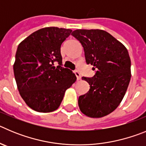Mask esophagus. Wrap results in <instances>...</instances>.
<instances>
[{
	"instance_id": "esophagus-1",
	"label": "esophagus",
	"mask_w": 146,
	"mask_h": 146,
	"mask_svg": "<svg viewBox=\"0 0 146 146\" xmlns=\"http://www.w3.org/2000/svg\"><path fill=\"white\" fill-rule=\"evenodd\" d=\"M74 74H75L76 77H77V80H80L81 79V75L80 74L79 72H77V71H74Z\"/></svg>"
}]
</instances>
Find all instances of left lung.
I'll return each mask as SVG.
<instances>
[{"label":"left lung","mask_w":146,"mask_h":146,"mask_svg":"<svg viewBox=\"0 0 146 146\" xmlns=\"http://www.w3.org/2000/svg\"><path fill=\"white\" fill-rule=\"evenodd\" d=\"M72 35L84 49L86 63L95 75L82 77L88 82L87 94L78 99L80 110L90 118H102L118 108L131 79V60L123 44L105 31L78 29Z\"/></svg>","instance_id":"left-lung-1"}]
</instances>
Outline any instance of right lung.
Instances as JSON below:
<instances>
[{
  "label": "right lung",
  "instance_id": "obj_1",
  "mask_svg": "<svg viewBox=\"0 0 146 146\" xmlns=\"http://www.w3.org/2000/svg\"><path fill=\"white\" fill-rule=\"evenodd\" d=\"M71 29L47 27L28 36L18 45L13 69L18 91L29 108L39 113L55 111L66 91L77 80L62 67L60 46ZM57 61L59 66H54Z\"/></svg>",
  "mask_w": 146,
  "mask_h": 146
}]
</instances>
